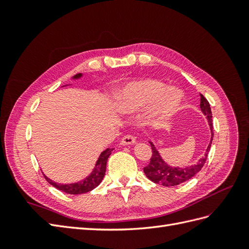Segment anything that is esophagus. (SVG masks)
<instances>
[{"mask_svg":"<svg viewBox=\"0 0 249 249\" xmlns=\"http://www.w3.org/2000/svg\"><path fill=\"white\" fill-rule=\"evenodd\" d=\"M121 143L123 144V145H131V144H135V143H136V139L134 138L133 136L126 135V136L123 137V138H122Z\"/></svg>","mask_w":249,"mask_h":249,"instance_id":"34e87169","label":"esophagus"}]
</instances>
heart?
<instances>
[{"mask_svg": "<svg viewBox=\"0 0 249 249\" xmlns=\"http://www.w3.org/2000/svg\"><path fill=\"white\" fill-rule=\"evenodd\" d=\"M182 103V94L176 88H167L156 79H140L128 83L119 93L115 107L121 113H134L154 105L158 118L170 116Z\"/></svg>", "mask_w": 249, "mask_h": 249, "instance_id": "heart-1", "label": "heart"}]
</instances>
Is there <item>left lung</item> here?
<instances>
[{
    "label": "left lung",
    "mask_w": 249,
    "mask_h": 249,
    "mask_svg": "<svg viewBox=\"0 0 249 249\" xmlns=\"http://www.w3.org/2000/svg\"><path fill=\"white\" fill-rule=\"evenodd\" d=\"M200 108L202 113L206 116L208 119L210 129H211V141L209 143L208 149H206L205 154L202 158H200L199 161L195 165L185 167V168H179V167H172L162 160L160 152L157 151L155 145L150 142L151 147H152V157L150 160V163L146 167L143 168V171L145 173L146 178L151 179L152 182L156 184H161L163 186H177V185L184 183L188 181L192 178H194L196 174H197L206 161V158H208V154L211 149V144H212L213 140V120H212V111H211L210 104L206 98L203 96L202 94H200Z\"/></svg>",
    "instance_id": "8db88e82"
}]
</instances>
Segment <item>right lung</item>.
I'll return each mask as SVG.
<instances>
[{
    "label": "right lung",
    "instance_id": "add662e5",
    "mask_svg": "<svg viewBox=\"0 0 249 249\" xmlns=\"http://www.w3.org/2000/svg\"><path fill=\"white\" fill-rule=\"evenodd\" d=\"M82 77V73H77L76 76H73L72 79H79ZM113 151V149H107L104 152H102V154L99 155L98 160L95 163V167L93 169L92 173L89 174V177L86 178H83L82 181L77 182V183H71V184H59L55 183L50 179L49 178H47L46 176L45 178L47 179V182L51 184L52 186H54L59 190H62L66 194H71V195H81V194H86L91 192L95 187H97L98 185L102 183L103 178L105 177L106 173V166H107V160L109 156L111 155V152Z\"/></svg>",
    "mask_w": 249,
    "mask_h": 249
}]
</instances>
